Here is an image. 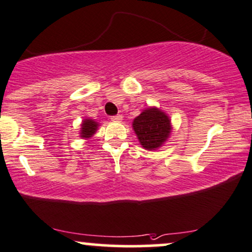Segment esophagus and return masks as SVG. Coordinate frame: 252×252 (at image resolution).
<instances>
[{"label":"esophagus","mask_w":252,"mask_h":252,"mask_svg":"<svg viewBox=\"0 0 252 252\" xmlns=\"http://www.w3.org/2000/svg\"><path fill=\"white\" fill-rule=\"evenodd\" d=\"M111 120L113 121V123H120V121L123 120V116H120V114H118V116H113L111 117Z\"/></svg>","instance_id":"obj_1"}]
</instances>
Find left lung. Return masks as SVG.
I'll return each mask as SVG.
<instances>
[{"mask_svg":"<svg viewBox=\"0 0 252 252\" xmlns=\"http://www.w3.org/2000/svg\"><path fill=\"white\" fill-rule=\"evenodd\" d=\"M134 129L139 141L145 150L154 151L161 147L172 132L168 116L157 107L146 108L133 120Z\"/></svg>","mask_w":252,"mask_h":252,"instance_id":"1","label":"left lung"}]
</instances>
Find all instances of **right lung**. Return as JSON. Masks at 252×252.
I'll use <instances>...</instances> for the list:
<instances>
[{
  "label": "right lung",
  "instance_id": "right-lung-1",
  "mask_svg": "<svg viewBox=\"0 0 252 252\" xmlns=\"http://www.w3.org/2000/svg\"><path fill=\"white\" fill-rule=\"evenodd\" d=\"M99 124L95 123L93 119H85L82 123V128H80V138L89 139L97 131Z\"/></svg>",
  "mask_w": 252,
  "mask_h": 252
}]
</instances>
